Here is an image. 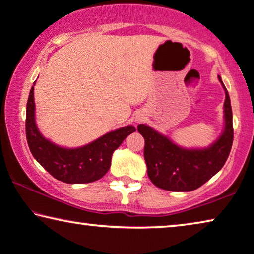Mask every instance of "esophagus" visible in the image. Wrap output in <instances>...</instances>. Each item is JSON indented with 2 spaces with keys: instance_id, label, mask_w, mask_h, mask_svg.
<instances>
[{
  "instance_id": "obj_1",
  "label": "esophagus",
  "mask_w": 254,
  "mask_h": 254,
  "mask_svg": "<svg viewBox=\"0 0 254 254\" xmlns=\"http://www.w3.org/2000/svg\"><path fill=\"white\" fill-rule=\"evenodd\" d=\"M135 121H137V122H140V121H141V117H140V116H138V117H137V119H135Z\"/></svg>"
}]
</instances>
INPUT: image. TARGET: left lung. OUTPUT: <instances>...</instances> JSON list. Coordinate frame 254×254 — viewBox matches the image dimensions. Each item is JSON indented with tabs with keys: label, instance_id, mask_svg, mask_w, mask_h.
I'll return each instance as SVG.
<instances>
[{
	"label": "left lung",
	"instance_id": "1",
	"mask_svg": "<svg viewBox=\"0 0 254 254\" xmlns=\"http://www.w3.org/2000/svg\"><path fill=\"white\" fill-rule=\"evenodd\" d=\"M226 99L224 130L219 138L204 148H185L147 124H139L138 131L145 139L147 175L155 186L171 191H191L220 171L233 145V112L230 98L218 75Z\"/></svg>",
	"mask_w": 254,
	"mask_h": 254
}]
</instances>
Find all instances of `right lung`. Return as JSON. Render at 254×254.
<instances>
[{"label":"right lung","mask_w":254,"mask_h":254,"mask_svg":"<svg viewBox=\"0 0 254 254\" xmlns=\"http://www.w3.org/2000/svg\"><path fill=\"white\" fill-rule=\"evenodd\" d=\"M34 85L26 107V138L34 158L52 177L66 184H88L103 178L111 168L114 150L135 131L134 127H120L76 148L56 145L45 138L36 126Z\"/></svg>","instance_id":"add662e5"}]
</instances>
